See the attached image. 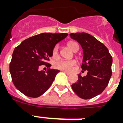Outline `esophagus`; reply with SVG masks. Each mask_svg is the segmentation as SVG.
I'll return each mask as SVG.
<instances>
[{
    "instance_id": "obj_1",
    "label": "esophagus",
    "mask_w": 123,
    "mask_h": 123,
    "mask_svg": "<svg viewBox=\"0 0 123 123\" xmlns=\"http://www.w3.org/2000/svg\"><path fill=\"white\" fill-rule=\"evenodd\" d=\"M63 71V72L65 73H66V74H67V75H70V73L67 72V71Z\"/></svg>"
}]
</instances>
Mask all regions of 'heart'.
<instances>
[{"instance_id": "b5f03b06", "label": "heart", "mask_w": 123, "mask_h": 123, "mask_svg": "<svg viewBox=\"0 0 123 123\" xmlns=\"http://www.w3.org/2000/svg\"><path fill=\"white\" fill-rule=\"evenodd\" d=\"M68 46L73 52L76 50L77 48H79L77 44L75 42H68ZM58 52H59V46L58 44L55 46L52 50V57L54 58H56L58 56ZM77 62L75 59L72 60H58L54 62V67L61 71H65L67 72H71L73 70V67L77 65Z\"/></svg>"}]
</instances>
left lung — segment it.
<instances>
[{
    "label": "left lung",
    "instance_id": "1",
    "mask_svg": "<svg viewBox=\"0 0 123 123\" xmlns=\"http://www.w3.org/2000/svg\"><path fill=\"white\" fill-rule=\"evenodd\" d=\"M70 36L81 44L83 51L82 72L77 82L72 87L74 92L81 98L88 100L99 95L105 90L112 75V58L108 48L92 35L87 33H70Z\"/></svg>",
    "mask_w": 123,
    "mask_h": 123
}]
</instances>
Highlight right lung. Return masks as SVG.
<instances>
[{"mask_svg": "<svg viewBox=\"0 0 123 123\" xmlns=\"http://www.w3.org/2000/svg\"><path fill=\"white\" fill-rule=\"evenodd\" d=\"M67 36L66 33H42L25 40L15 48L9 69L17 90L27 96L37 98L49 89L60 71L50 68L48 61L55 45ZM42 66L48 69L40 71Z\"/></svg>", "mask_w": 123, "mask_h": 123, "instance_id": "right-lung-1", "label": "right lung"}]
</instances>
